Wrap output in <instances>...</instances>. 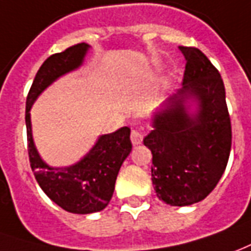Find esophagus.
Returning a JSON list of instances; mask_svg holds the SVG:
<instances>
[{
  "label": "esophagus",
  "instance_id": "1",
  "mask_svg": "<svg viewBox=\"0 0 251 251\" xmlns=\"http://www.w3.org/2000/svg\"><path fill=\"white\" fill-rule=\"evenodd\" d=\"M143 138H144L143 131L138 130V129H133V130H131L130 140L133 145H138V144L143 143Z\"/></svg>",
  "mask_w": 251,
  "mask_h": 251
}]
</instances>
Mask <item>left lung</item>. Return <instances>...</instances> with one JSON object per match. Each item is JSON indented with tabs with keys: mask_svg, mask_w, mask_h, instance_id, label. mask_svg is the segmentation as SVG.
Instances as JSON below:
<instances>
[{
	"mask_svg": "<svg viewBox=\"0 0 251 251\" xmlns=\"http://www.w3.org/2000/svg\"><path fill=\"white\" fill-rule=\"evenodd\" d=\"M186 59L182 88L162 104L144 138L152 152V183L173 206L202 201L216 187L231 151V121L220 73L196 47L179 46ZM196 111H190V101Z\"/></svg>",
	"mask_w": 251,
	"mask_h": 251,
	"instance_id": "1",
	"label": "left lung"
}]
</instances>
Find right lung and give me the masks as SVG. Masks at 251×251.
<instances>
[{"label":"right lung","mask_w":251,"mask_h":251,"mask_svg":"<svg viewBox=\"0 0 251 251\" xmlns=\"http://www.w3.org/2000/svg\"><path fill=\"white\" fill-rule=\"evenodd\" d=\"M88 49L87 43H78L50 55L36 73L25 103L28 156L35 178L49 199L65 211L78 215L99 212L108 205L121 166L131 151L130 129L124 126L100 136L88 153L73 166L51 167L36 151L29 110L49 85L83 65Z\"/></svg>","instance_id":"obj_1"}]
</instances>
